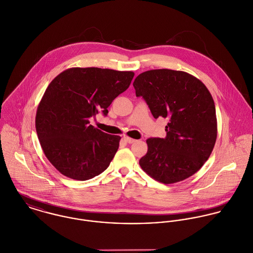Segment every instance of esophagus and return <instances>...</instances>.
<instances>
[{"label": "esophagus", "instance_id": "1", "mask_svg": "<svg viewBox=\"0 0 253 253\" xmlns=\"http://www.w3.org/2000/svg\"><path fill=\"white\" fill-rule=\"evenodd\" d=\"M123 140H124V141H126V142H127V143H129V144H133L134 142H136V140H134V139H132V138H130V137L126 136V135H124V136H123Z\"/></svg>", "mask_w": 253, "mask_h": 253}]
</instances>
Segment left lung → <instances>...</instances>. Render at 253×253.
Wrapping results in <instances>:
<instances>
[{
    "mask_svg": "<svg viewBox=\"0 0 253 253\" xmlns=\"http://www.w3.org/2000/svg\"><path fill=\"white\" fill-rule=\"evenodd\" d=\"M154 118H168L166 138L147 140L142 169L155 181L174 184L197 173L210 156L217 138L213 98L200 79L185 71L152 69L133 83Z\"/></svg>",
    "mask_w": 253,
    "mask_h": 253,
    "instance_id": "obj_1",
    "label": "left lung"
}]
</instances>
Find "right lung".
<instances>
[{
	"instance_id": "add662e5",
	"label": "right lung",
	"mask_w": 253,
	"mask_h": 253,
	"mask_svg": "<svg viewBox=\"0 0 253 253\" xmlns=\"http://www.w3.org/2000/svg\"><path fill=\"white\" fill-rule=\"evenodd\" d=\"M135 73L99 67H72L49 84L39 102L35 127L42 150L62 175L85 181L103 172L121 137L90 124L126 91Z\"/></svg>"
}]
</instances>
